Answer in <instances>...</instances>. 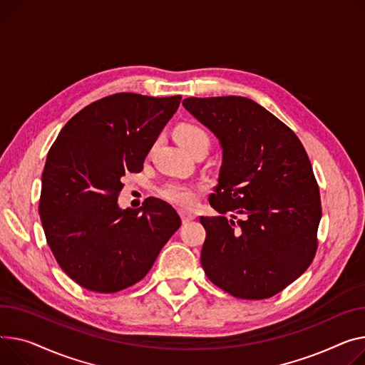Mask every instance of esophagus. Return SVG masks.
I'll list each match as a JSON object with an SVG mask.
<instances>
[{
  "label": "esophagus",
  "mask_w": 365,
  "mask_h": 365,
  "mask_svg": "<svg viewBox=\"0 0 365 365\" xmlns=\"http://www.w3.org/2000/svg\"><path fill=\"white\" fill-rule=\"evenodd\" d=\"M180 217H182V222H183V223H189V222H192V220H193V218L197 217V214H193V212H189V211L182 210V211H180Z\"/></svg>",
  "instance_id": "obj_1"
}]
</instances>
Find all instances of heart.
<instances>
[{"label": "heart", "mask_w": 365, "mask_h": 365, "mask_svg": "<svg viewBox=\"0 0 365 365\" xmlns=\"http://www.w3.org/2000/svg\"><path fill=\"white\" fill-rule=\"evenodd\" d=\"M175 135L178 142L189 153H193L201 147L210 148V143H211L210 133L200 123L186 121V123H182L178 126ZM198 190H200L198 186L172 180V182L164 183L158 192L164 200L170 202L182 205V207H192L197 201Z\"/></svg>", "instance_id": "b5f03b06"}]
</instances>
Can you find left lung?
Masks as SVG:
<instances>
[{
  "label": "left lung",
  "mask_w": 365,
  "mask_h": 365,
  "mask_svg": "<svg viewBox=\"0 0 365 365\" xmlns=\"http://www.w3.org/2000/svg\"><path fill=\"white\" fill-rule=\"evenodd\" d=\"M183 106L223 147L208 198L220 215L200 217L202 269L232 297L272 298L308 269L319 248L322 200L308 154L292 129L245 96H190Z\"/></svg>",
  "instance_id": "left-lung-1"
}]
</instances>
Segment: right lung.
<instances>
[{
    "instance_id": "1",
    "label": "right lung",
    "mask_w": 365,
    "mask_h": 365,
    "mask_svg": "<svg viewBox=\"0 0 365 365\" xmlns=\"http://www.w3.org/2000/svg\"><path fill=\"white\" fill-rule=\"evenodd\" d=\"M182 96L154 98L118 92L73 115L48 153L39 215L61 270L79 286L114 294L151 270L180 227L176 210L147 198L120 210L121 176L142 172L160 132Z\"/></svg>"
}]
</instances>
